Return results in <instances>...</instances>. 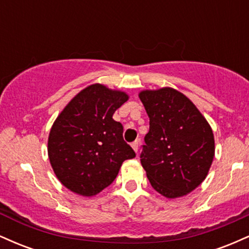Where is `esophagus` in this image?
<instances>
[{
    "label": "esophagus",
    "instance_id": "34e87169",
    "mask_svg": "<svg viewBox=\"0 0 249 249\" xmlns=\"http://www.w3.org/2000/svg\"><path fill=\"white\" fill-rule=\"evenodd\" d=\"M131 146H132V148L134 150V152L138 153V151H139V141L133 142L132 144H131Z\"/></svg>",
    "mask_w": 249,
    "mask_h": 249
}]
</instances>
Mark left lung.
Instances as JSON below:
<instances>
[{
  "label": "left lung",
  "instance_id": "left-lung-1",
  "mask_svg": "<svg viewBox=\"0 0 249 249\" xmlns=\"http://www.w3.org/2000/svg\"><path fill=\"white\" fill-rule=\"evenodd\" d=\"M139 98L150 118L141 153L154 190L176 199L206 179L215 145L212 127L190 98L172 88L142 90Z\"/></svg>",
  "mask_w": 249,
  "mask_h": 249
}]
</instances>
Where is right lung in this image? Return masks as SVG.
<instances>
[{
    "mask_svg": "<svg viewBox=\"0 0 249 249\" xmlns=\"http://www.w3.org/2000/svg\"><path fill=\"white\" fill-rule=\"evenodd\" d=\"M126 92L91 84L62 110L51 126L48 156L57 179L71 192L93 196L112 184L122 164L136 153L112 118Z\"/></svg>",
    "mask_w": 249,
    "mask_h": 249,
    "instance_id": "1",
    "label": "right lung"
}]
</instances>
